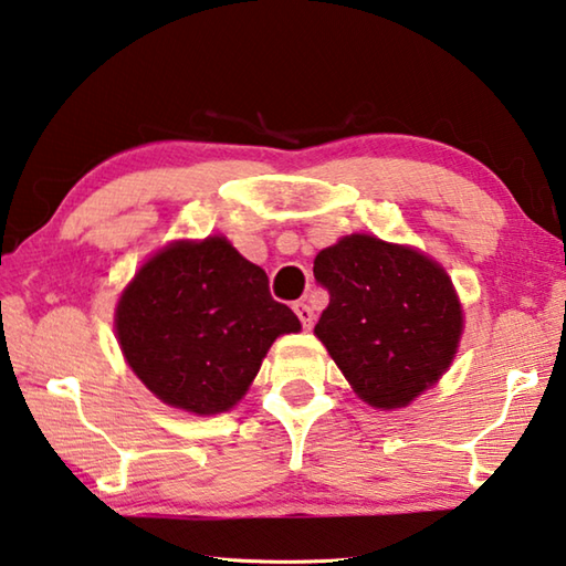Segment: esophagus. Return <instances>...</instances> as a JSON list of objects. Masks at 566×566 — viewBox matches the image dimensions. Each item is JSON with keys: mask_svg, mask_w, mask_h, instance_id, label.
I'll use <instances>...</instances> for the list:
<instances>
[{"mask_svg": "<svg viewBox=\"0 0 566 566\" xmlns=\"http://www.w3.org/2000/svg\"><path fill=\"white\" fill-rule=\"evenodd\" d=\"M293 311H295L297 319H301L303 329H311V327H313V319H315V315H313V311H311V305H305V303H295V305H293Z\"/></svg>", "mask_w": 566, "mask_h": 566, "instance_id": "esophagus-1", "label": "esophagus"}]
</instances>
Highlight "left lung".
I'll return each instance as SVG.
<instances>
[{
  "label": "left lung",
  "mask_w": 566,
  "mask_h": 566,
  "mask_svg": "<svg viewBox=\"0 0 566 566\" xmlns=\"http://www.w3.org/2000/svg\"><path fill=\"white\" fill-rule=\"evenodd\" d=\"M313 273L329 295L315 335L371 407H407L449 369L463 313L439 263L352 233L317 253Z\"/></svg>",
  "instance_id": "left-lung-1"
}]
</instances>
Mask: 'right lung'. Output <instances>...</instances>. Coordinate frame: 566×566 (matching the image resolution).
<instances>
[{
  "label": "right lung",
  "mask_w": 566,
  "mask_h": 566,
  "mask_svg": "<svg viewBox=\"0 0 566 566\" xmlns=\"http://www.w3.org/2000/svg\"><path fill=\"white\" fill-rule=\"evenodd\" d=\"M123 355L145 387L191 413L231 409L273 339L301 319L269 275L227 239L172 243L137 271L115 313Z\"/></svg>",
  "instance_id": "right-lung-1"
}]
</instances>
